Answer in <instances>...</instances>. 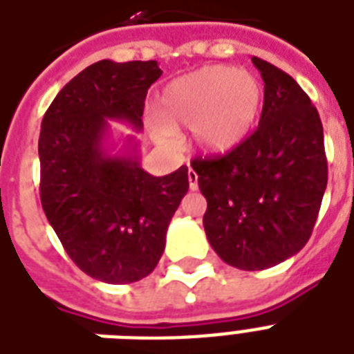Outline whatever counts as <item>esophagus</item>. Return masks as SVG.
I'll list each match as a JSON object with an SVG mask.
<instances>
[{"mask_svg": "<svg viewBox=\"0 0 354 354\" xmlns=\"http://www.w3.org/2000/svg\"><path fill=\"white\" fill-rule=\"evenodd\" d=\"M187 176H189V187H191V191H196V189H198V174H196L193 169H189Z\"/></svg>", "mask_w": 354, "mask_h": 354, "instance_id": "obj_1", "label": "esophagus"}]
</instances>
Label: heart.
<instances>
[{
    "mask_svg": "<svg viewBox=\"0 0 354 354\" xmlns=\"http://www.w3.org/2000/svg\"><path fill=\"white\" fill-rule=\"evenodd\" d=\"M263 104V86L255 75L230 68L209 66L163 90L160 119L154 136L163 145L174 143L171 130L191 128L200 150L224 154L235 149L252 132Z\"/></svg>",
    "mask_w": 354,
    "mask_h": 354,
    "instance_id": "b5f03b06",
    "label": "heart"
}]
</instances>
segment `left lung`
I'll list each match as a JSON object with an SVG mask.
<instances>
[{"mask_svg": "<svg viewBox=\"0 0 354 354\" xmlns=\"http://www.w3.org/2000/svg\"><path fill=\"white\" fill-rule=\"evenodd\" d=\"M252 62L264 80L259 127L226 154L191 161L207 200V241L224 263L250 272L307 244L327 187L316 106L283 69L257 57Z\"/></svg>", "mask_w": 354, "mask_h": 354, "instance_id": "left-lung-1", "label": "left lung"}]
</instances>
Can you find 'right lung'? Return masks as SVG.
<instances>
[{"mask_svg":"<svg viewBox=\"0 0 354 354\" xmlns=\"http://www.w3.org/2000/svg\"><path fill=\"white\" fill-rule=\"evenodd\" d=\"M161 73L156 60L91 64L58 91L41 119L44 213L71 261L110 285L143 279L156 268L189 189L185 165L156 178L138 156L112 158L102 149L106 119L143 128L145 97Z\"/></svg>","mask_w":354,"mask_h":354,"instance_id":"add662e5","label":"right lung"}]
</instances>
